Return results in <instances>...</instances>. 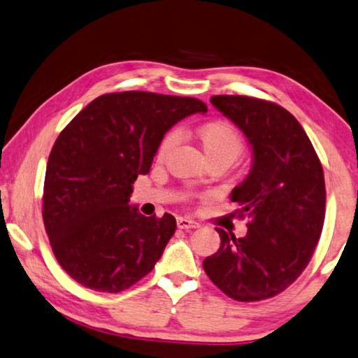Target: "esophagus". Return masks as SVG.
Listing matches in <instances>:
<instances>
[{
	"label": "esophagus",
	"mask_w": 358,
	"mask_h": 358,
	"mask_svg": "<svg viewBox=\"0 0 358 358\" xmlns=\"http://www.w3.org/2000/svg\"><path fill=\"white\" fill-rule=\"evenodd\" d=\"M177 226L180 229H185V231H189V229H194L197 228V224L194 220H189V218H183V217H178L177 218Z\"/></svg>",
	"instance_id": "1"
}]
</instances>
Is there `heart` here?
Returning <instances> with one entry per match:
<instances>
[{
    "label": "heart",
    "instance_id": "1",
    "mask_svg": "<svg viewBox=\"0 0 358 358\" xmlns=\"http://www.w3.org/2000/svg\"><path fill=\"white\" fill-rule=\"evenodd\" d=\"M196 138L208 161H223L228 166L234 162L245 148V140H243L239 129L229 121H223V119L203 124L196 130ZM177 140L178 135L175 130L164 135L156 151L157 161H164L167 157L169 152L177 145Z\"/></svg>",
    "mask_w": 358,
    "mask_h": 358
}]
</instances>
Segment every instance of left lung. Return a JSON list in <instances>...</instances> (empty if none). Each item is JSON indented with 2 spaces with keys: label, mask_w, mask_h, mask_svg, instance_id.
<instances>
[{
  "label": "left lung",
  "mask_w": 358,
  "mask_h": 358,
  "mask_svg": "<svg viewBox=\"0 0 358 358\" xmlns=\"http://www.w3.org/2000/svg\"><path fill=\"white\" fill-rule=\"evenodd\" d=\"M212 105L245 134L253 148L248 177L232 189L247 234L215 228L218 252L203 259L208 279L229 298L253 303L287 290L314 255L325 220L322 162L301 124L274 101L213 95Z\"/></svg>",
  "instance_id": "obj_1"
}]
</instances>
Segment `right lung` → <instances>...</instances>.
<instances>
[{
  "label": "right lung",
  "mask_w": 358,
  "mask_h": 358,
  "mask_svg": "<svg viewBox=\"0 0 358 358\" xmlns=\"http://www.w3.org/2000/svg\"><path fill=\"white\" fill-rule=\"evenodd\" d=\"M197 111L207 105L192 97L111 92L62 130L46 166L43 221L55 259L73 280L119 293L155 268L177 221L130 208L132 183L150 172L164 134Z\"/></svg>",
  "instance_id": "obj_1"
}]
</instances>
